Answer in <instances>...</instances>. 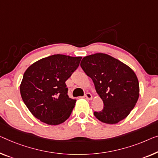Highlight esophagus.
Wrapping results in <instances>:
<instances>
[{"instance_id": "1", "label": "esophagus", "mask_w": 158, "mask_h": 158, "mask_svg": "<svg viewBox=\"0 0 158 158\" xmlns=\"http://www.w3.org/2000/svg\"><path fill=\"white\" fill-rule=\"evenodd\" d=\"M85 97L87 100H92L93 96L90 93H86L85 94Z\"/></svg>"}]
</instances>
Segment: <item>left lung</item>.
Listing matches in <instances>:
<instances>
[{"label":"left lung","instance_id":"1","mask_svg":"<svg viewBox=\"0 0 158 158\" xmlns=\"http://www.w3.org/2000/svg\"><path fill=\"white\" fill-rule=\"evenodd\" d=\"M80 65L103 102L102 111L94 113L96 118L107 124L126 118L139 97V82L133 70L104 53L84 56Z\"/></svg>","mask_w":158,"mask_h":158}]
</instances>
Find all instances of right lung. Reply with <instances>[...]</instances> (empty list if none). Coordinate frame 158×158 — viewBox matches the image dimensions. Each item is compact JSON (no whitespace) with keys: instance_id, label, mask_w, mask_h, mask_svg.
<instances>
[{"instance_id":"1","label":"right lung","mask_w":158,"mask_h":158,"mask_svg":"<svg viewBox=\"0 0 158 158\" xmlns=\"http://www.w3.org/2000/svg\"><path fill=\"white\" fill-rule=\"evenodd\" d=\"M81 56L54 55L30 66L20 83L21 97L40 121L59 125L69 118L76 101L67 94L65 81L79 67Z\"/></svg>"}]
</instances>
